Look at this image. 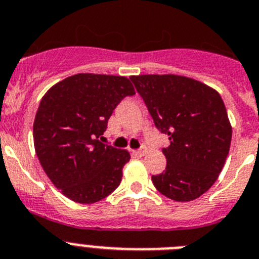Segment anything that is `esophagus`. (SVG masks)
Here are the masks:
<instances>
[{
    "label": "esophagus",
    "instance_id": "1",
    "mask_svg": "<svg viewBox=\"0 0 259 259\" xmlns=\"http://www.w3.org/2000/svg\"><path fill=\"white\" fill-rule=\"evenodd\" d=\"M134 153L137 156H143L144 153H146V147H142L141 150H135Z\"/></svg>",
    "mask_w": 259,
    "mask_h": 259
}]
</instances>
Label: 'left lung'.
Returning <instances> with one entry per match:
<instances>
[{
    "instance_id": "8db88e82",
    "label": "left lung",
    "mask_w": 259,
    "mask_h": 259,
    "mask_svg": "<svg viewBox=\"0 0 259 259\" xmlns=\"http://www.w3.org/2000/svg\"><path fill=\"white\" fill-rule=\"evenodd\" d=\"M130 80L156 127L169 135L166 167L153 186L174 201H191L218 179L231 144L232 127L222 98L210 86L178 74H139Z\"/></svg>"
}]
</instances>
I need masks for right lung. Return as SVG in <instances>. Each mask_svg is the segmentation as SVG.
<instances>
[{
	"instance_id": "1",
	"label": "right lung",
	"mask_w": 259,
	"mask_h": 259,
	"mask_svg": "<svg viewBox=\"0 0 259 259\" xmlns=\"http://www.w3.org/2000/svg\"><path fill=\"white\" fill-rule=\"evenodd\" d=\"M134 94L124 76L77 73L51 86L39 102L34 150L49 179L72 201L94 204L120 185L130 153L99 138L116 106Z\"/></svg>"
}]
</instances>
